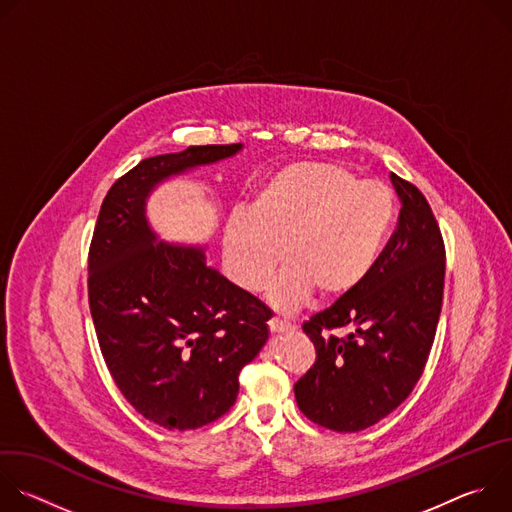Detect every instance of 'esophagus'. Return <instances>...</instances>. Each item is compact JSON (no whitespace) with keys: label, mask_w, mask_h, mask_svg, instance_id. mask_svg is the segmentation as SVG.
<instances>
[{"label":"esophagus","mask_w":512,"mask_h":512,"mask_svg":"<svg viewBox=\"0 0 512 512\" xmlns=\"http://www.w3.org/2000/svg\"><path fill=\"white\" fill-rule=\"evenodd\" d=\"M267 326H269V330H271V334H281V332H287V330H291V324L287 322V320H283V318H271L269 322H267Z\"/></svg>","instance_id":"1"}]
</instances>
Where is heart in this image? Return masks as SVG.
I'll list each match as a JSON object with an SVG mask.
<instances>
[{"label":"heart","mask_w":512,"mask_h":512,"mask_svg":"<svg viewBox=\"0 0 512 512\" xmlns=\"http://www.w3.org/2000/svg\"><path fill=\"white\" fill-rule=\"evenodd\" d=\"M395 218L389 188L358 182L332 162H298L275 172L225 227V259L247 291L265 287L281 257L287 263L267 300L294 312L314 291L324 300L350 294L373 271Z\"/></svg>","instance_id":"obj_1"}]
</instances>
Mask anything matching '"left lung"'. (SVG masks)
I'll use <instances>...</instances> for the list:
<instances>
[{
	"label": "left lung",
	"mask_w": 512,
	"mask_h": 512,
	"mask_svg": "<svg viewBox=\"0 0 512 512\" xmlns=\"http://www.w3.org/2000/svg\"><path fill=\"white\" fill-rule=\"evenodd\" d=\"M401 212L373 271L302 328L316 346L296 401L314 423L360 431L395 411L427 362L442 312L446 253L425 196L391 174Z\"/></svg>",
	"instance_id": "1"
}]
</instances>
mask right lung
<instances>
[{"instance_id":"obj_1","label":"right lung","mask_w":512,"mask_h":512,"mask_svg":"<svg viewBox=\"0 0 512 512\" xmlns=\"http://www.w3.org/2000/svg\"><path fill=\"white\" fill-rule=\"evenodd\" d=\"M233 145H190L141 160L107 192L89 253V306L123 397L166 429L225 415L239 373L269 338V310L206 263V245L162 241L148 200L164 182L229 160Z\"/></svg>"}]
</instances>
